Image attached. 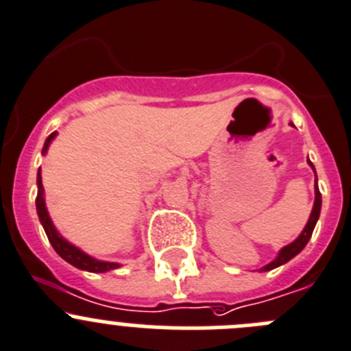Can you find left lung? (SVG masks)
<instances>
[{"label": "left lung", "instance_id": "left-lung-1", "mask_svg": "<svg viewBox=\"0 0 351 351\" xmlns=\"http://www.w3.org/2000/svg\"><path fill=\"white\" fill-rule=\"evenodd\" d=\"M289 124L294 128L293 123H289ZM306 162H308L310 168H312L313 173H315V166L312 165V160L306 159ZM320 208H322V195H320L319 185H317V175H315V201H313L312 213H310V218H308V221H306V225H304L303 232H301V234L298 235L296 241H293V242H291V244L284 245L282 250L279 251V254L275 256V260H271L270 263L265 265V267H261L260 271L274 270V268L280 267V265H284V263H287V261H289V260H293V258L296 256V254H300L301 251L304 250V245L308 244L310 237H312V234H313V228H315L317 221H319Z\"/></svg>", "mask_w": 351, "mask_h": 351}]
</instances>
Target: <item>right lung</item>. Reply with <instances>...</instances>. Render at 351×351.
I'll list each match as a JSON object with an SVG mask.
<instances>
[{"instance_id":"right-lung-1","label":"right lung","mask_w":351,"mask_h":351,"mask_svg":"<svg viewBox=\"0 0 351 351\" xmlns=\"http://www.w3.org/2000/svg\"><path fill=\"white\" fill-rule=\"evenodd\" d=\"M55 136H57V131H53V133L47 138L45 145H43V150H41L43 156H47L48 147H50V143L53 142ZM36 183H38L36 211H38L39 221H41L43 228H45V232H47L48 241H50V244L53 245V250L57 251L58 256H60L62 260L67 261V263H71L72 267H76L84 271H93V274H106V271L119 268L121 265L116 263V261H101V260H97V258L90 256V254H86L83 250H80L77 245L69 242L67 239L57 230V227H55L53 221H51L50 215H48L47 202H45V189H43V182H41V168L38 169V178H36Z\"/></svg>"}]
</instances>
